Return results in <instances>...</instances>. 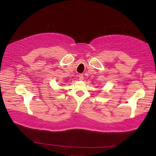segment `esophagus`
Returning <instances> with one entry per match:
<instances>
[{
  "label": "esophagus",
  "mask_w": 156,
  "mask_h": 156,
  "mask_svg": "<svg viewBox=\"0 0 156 156\" xmlns=\"http://www.w3.org/2000/svg\"><path fill=\"white\" fill-rule=\"evenodd\" d=\"M79 78H80V81H83V74H80V75H79Z\"/></svg>",
  "instance_id": "34e87169"
}]
</instances>
